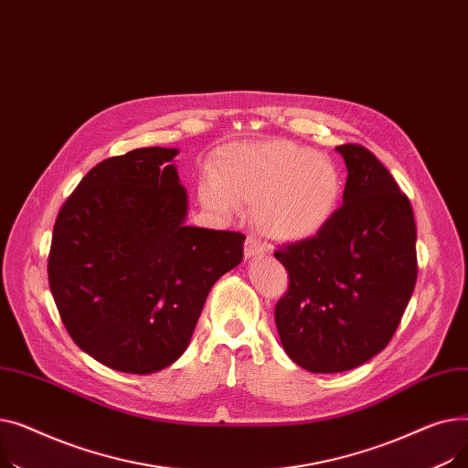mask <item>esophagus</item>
<instances>
[{
	"mask_svg": "<svg viewBox=\"0 0 468 468\" xmlns=\"http://www.w3.org/2000/svg\"><path fill=\"white\" fill-rule=\"evenodd\" d=\"M263 250H265V249H263L261 240L256 239V237H252V235L247 239V242H244V256H247V260H252V258L263 254Z\"/></svg>",
	"mask_w": 468,
	"mask_h": 468,
	"instance_id": "obj_1",
	"label": "esophagus"
}]
</instances>
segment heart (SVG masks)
<instances>
[{
	"label": "heart",
	"mask_w": 468,
	"mask_h": 468,
	"mask_svg": "<svg viewBox=\"0 0 468 468\" xmlns=\"http://www.w3.org/2000/svg\"><path fill=\"white\" fill-rule=\"evenodd\" d=\"M339 197L337 165L288 140L229 145L216 155L212 178L199 184L205 208L219 216L256 208L260 228L277 240H302L324 229Z\"/></svg>",
	"instance_id": "b5f03b06"
}]
</instances>
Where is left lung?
Wrapping results in <instances>:
<instances>
[{"instance_id": "8db88e82", "label": "left lung", "mask_w": 468, "mask_h": 468, "mask_svg": "<svg viewBox=\"0 0 468 468\" xmlns=\"http://www.w3.org/2000/svg\"><path fill=\"white\" fill-rule=\"evenodd\" d=\"M335 150L347 166L343 205L314 237L275 252L290 279L275 307L281 343L313 374L347 372L381 353L417 281L410 199L370 150Z\"/></svg>"}]
</instances>
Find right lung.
Returning <instances> with one entry per match:
<instances>
[{
	"label": "right lung",
	"mask_w": 468,
	"mask_h": 468,
	"mask_svg": "<svg viewBox=\"0 0 468 468\" xmlns=\"http://www.w3.org/2000/svg\"><path fill=\"white\" fill-rule=\"evenodd\" d=\"M175 147H140L87 172L62 205L48 286L76 346L125 374H154L189 346L244 235L186 226Z\"/></svg>",
	"instance_id": "add662e5"
}]
</instances>
